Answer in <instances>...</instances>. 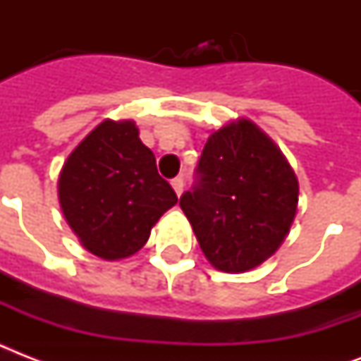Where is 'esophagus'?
Wrapping results in <instances>:
<instances>
[{
    "label": "esophagus",
    "instance_id": "obj_1",
    "mask_svg": "<svg viewBox=\"0 0 361 361\" xmlns=\"http://www.w3.org/2000/svg\"><path fill=\"white\" fill-rule=\"evenodd\" d=\"M172 187H174L176 195L180 197L181 192H183V178H174V180H172Z\"/></svg>",
    "mask_w": 361,
    "mask_h": 361
}]
</instances>
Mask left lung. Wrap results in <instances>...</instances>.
Masks as SVG:
<instances>
[{
  "instance_id": "8db88e82",
  "label": "left lung",
  "mask_w": 361,
  "mask_h": 361,
  "mask_svg": "<svg viewBox=\"0 0 361 361\" xmlns=\"http://www.w3.org/2000/svg\"><path fill=\"white\" fill-rule=\"evenodd\" d=\"M298 192L296 174L275 142L241 118L209 135L197 183L181 195L180 206L212 266L241 274L285 241Z\"/></svg>"
}]
</instances>
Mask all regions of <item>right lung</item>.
<instances>
[{"instance_id": "right-lung-1", "label": "right lung", "mask_w": 361, "mask_h": 361, "mask_svg": "<svg viewBox=\"0 0 361 361\" xmlns=\"http://www.w3.org/2000/svg\"><path fill=\"white\" fill-rule=\"evenodd\" d=\"M58 197L82 245L104 260L140 251L153 225L178 202L130 120H104L71 152Z\"/></svg>"}]
</instances>
